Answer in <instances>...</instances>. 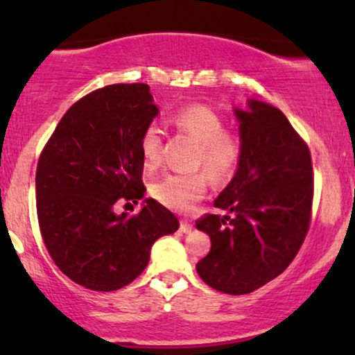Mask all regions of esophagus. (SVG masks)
Listing matches in <instances>:
<instances>
[{"label":"esophagus","mask_w":355,"mask_h":355,"mask_svg":"<svg viewBox=\"0 0 355 355\" xmlns=\"http://www.w3.org/2000/svg\"><path fill=\"white\" fill-rule=\"evenodd\" d=\"M191 229H193V227H191V223L189 222V220H182V222H180V232H183V234H190Z\"/></svg>","instance_id":"34e87169"}]
</instances>
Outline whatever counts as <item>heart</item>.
<instances>
[{
	"label": "heart",
	"mask_w": 355,
	"mask_h": 355,
	"mask_svg": "<svg viewBox=\"0 0 355 355\" xmlns=\"http://www.w3.org/2000/svg\"><path fill=\"white\" fill-rule=\"evenodd\" d=\"M172 123L180 133L198 141L195 166H203L214 182H223L237 168L242 141L227 132L225 120L205 105H190L173 113ZM140 153L146 170L158 168L164 158V135L157 125L145 126L140 135ZM207 191L202 173H168L153 182L150 193L158 203L175 211H189Z\"/></svg>",
	"instance_id": "1"
}]
</instances>
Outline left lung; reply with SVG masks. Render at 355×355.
Segmentation results:
<instances>
[{"label": "left lung", "instance_id": "obj_1", "mask_svg": "<svg viewBox=\"0 0 355 355\" xmlns=\"http://www.w3.org/2000/svg\"><path fill=\"white\" fill-rule=\"evenodd\" d=\"M242 157L235 177L197 229L210 237L209 255L197 263L207 285L230 295L250 294L291 266L311 227L313 172L304 138L279 108L248 101L235 110Z\"/></svg>", "mask_w": 355, "mask_h": 355}]
</instances>
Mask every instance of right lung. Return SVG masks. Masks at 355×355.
<instances>
[{
    "instance_id": "add662e5",
    "label": "right lung",
    "mask_w": 355,
    "mask_h": 355,
    "mask_svg": "<svg viewBox=\"0 0 355 355\" xmlns=\"http://www.w3.org/2000/svg\"><path fill=\"white\" fill-rule=\"evenodd\" d=\"M158 115L150 87L118 83L80 98L64 113L36 166V214L48 254L68 279L112 292L148 266L155 240L178 230V218L145 195L140 135Z\"/></svg>"
}]
</instances>
